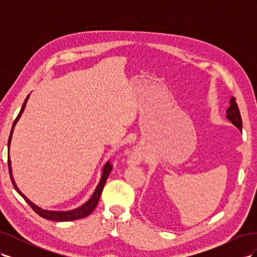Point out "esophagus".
I'll use <instances>...</instances> for the list:
<instances>
[{
  "label": "esophagus",
  "mask_w": 257,
  "mask_h": 257,
  "mask_svg": "<svg viewBox=\"0 0 257 257\" xmlns=\"http://www.w3.org/2000/svg\"><path fill=\"white\" fill-rule=\"evenodd\" d=\"M139 162H141V157L138 154H133L128 160L130 164H138Z\"/></svg>",
  "instance_id": "obj_1"
}]
</instances>
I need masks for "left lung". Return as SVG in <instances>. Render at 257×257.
Returning a JSON list of instances; mask_svg holds the SVG:
<instances>
[{
    "label": "left lung",
    "instance_id": "left-lung-1",
    "mask_svg": "<svg viewBox=\"0 0 257 257\" xmlns=\"http://www.w3.org/2000/svg\"><path fill=\"white\" fill-rule=\"evenodd\" d=\"M230 106L228 107V109L226 110V118L234 124L236 127H238L240 131L242 130V120H241V115L238 105L236 103L235 97H231L229 100Z\"/></svg>",
    "mask_w": 257,
    "mask_h": 257
}]
</instances>
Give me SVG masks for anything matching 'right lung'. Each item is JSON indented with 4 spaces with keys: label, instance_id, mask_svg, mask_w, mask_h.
I'll return each instance as SVG.
<instances>
[{
    "label": "right lung",
    "instance_id": "1",
    "mask_svg": "<svg viewBox=\"0 0 257 257\" xmlns=\"http://www.w3.org/2000/svg\"><path fill=\"white\" fill-rule=\"evenodd\" d=\"M30 97V94L27 96L25 103H23L22 107H21V110L20 112L18 113L16 120L14 121L13 123V127H12V131H11V134H10V138H9V170H10V175H11V179H12V182H13V185L15 190H16L20 195L26 199L27 203L31 206V208H32L34 211L38 214L41 215L42 217H44V219H47V220H51V221H58V222H67V221H74V220H79V219H83V217L88 216L89 214L92 213L93 210L95 209V207L97 206V203L99 200V197H100V194H102V191L104 189V185L106 183V180L108 176H109L111 169H112V166L109 164V162H107L106 164L104 165L103 167V172H102V176H100V179H99V182L98 184L96 185V188L94 190V192H93L92 196L90 197V199L88 201H85V203L83 205H81L80 207L76 208V209H73V210H68V211H52V210H45V209H42L38 206L34 205L32 201H31L25 194H23L19 189L18 186L16 184V182H15L14 178H13V174H12V164H11V159H10V147H11V143H12V137H13V133H14V128L15 126H16L17 122L19 121L21 114L23 113V110H25L26 108V105H27V102L28 99Z\"/></svg>",
    "mask_w": 257,
    "mask_h": 257
}]
</instances>
